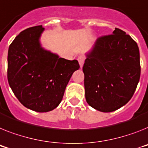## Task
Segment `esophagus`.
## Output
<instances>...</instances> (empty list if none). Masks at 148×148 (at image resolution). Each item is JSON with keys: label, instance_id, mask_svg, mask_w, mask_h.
Returning <instances> with one entry per match:
<instances>
[{"label": "esophagus", "instance_id": "34e87169", "mask_svg": "<svg viewBox=\"0 0 148 148\" xmlns=\"http://www.w3.org/2000/svg\"><path fill=\"white\" fill-rule=\"evenodd\" d=\"M85 59L86 58L84 56H80L77 58V60H78V62H79V64H80V68H82V67H83V65H84Z\"/></svg>", "mask_w": 148, "mask_h": 148}]
</instances>
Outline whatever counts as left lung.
Returning <instances> with one entry per match:
<instances>
[{"label": "left lung", "mask_w": 148, "mask_h": 148, "mask_svg": "<svg viewBox=\"0 0 148 148\" xmlns=\"http://www.w3.org/2000/svg\"><path fill=\"white\" fill-rule=\"evenodd\" d=\"M86 102L101 112L125 105L135 92L141 74L139 49L126 32L97 39L83 67Z\"/></svg>", "instance_id": "1"}]
</instances>
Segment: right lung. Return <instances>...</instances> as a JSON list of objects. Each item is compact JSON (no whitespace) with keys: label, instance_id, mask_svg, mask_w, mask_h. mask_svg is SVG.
Returning <instances> with one entry per match:
<instances>
[{"label":"right lung","instance_id":"obj_1","mask_svg":"<svg viewBox=\"0 0 148 148\" xmlns=\"http://www.w3.org/2000/svg\"><path fill=\"white\" fill-rule=\"evenodd\" d=\"M43 30L38 25L20 32L7 57L9 85L22 105L37 112H48L60 104L71 77L80 68L75 59L59 58L41 47Z\"/></svg>","mask_w":148,"mask_h":148}]
</instances>
